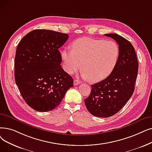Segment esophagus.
<instances>
[{
	"label": "esophagus",
	"instance_id": "34e87169",
	"mask_svg": "<svg viewBox=\"0 0 152 152\" xmlns=\"http://www.w3.org/2000/svg\"><path fill=\"white\" fill-rule=\"evenodd\" d=\"M80 83H81V81H79L78 80H76V79H75V80H74V85L75 86H77V85H78L79 84H80Z\"/></svg>",
	"mask_w": 152,
	"mask_h": 152
}]
</instances>
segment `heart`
I'll return each mask as SVG.
<instances>
[{"label": "heart", "mask_w": 152, "mask_h": 152, "mask_svg": "<svg viewBox=\"0 0 152 152\" xmlns=\"http://www.w3.org/2000/svg\"><path fill=\"white\" fill-rule=\"evenodd\" d=\"M119 56V47L113 40L81 38L64 50L61 57L66 72L72 75L82 67L83 76L92 82L107 77L114 70Z\"/></svg>", "instance_id": "heart-1"}]
</instances>
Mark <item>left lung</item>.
<instances>
[{
	"instance_id": "1",
	"label": "left lung",
	"mask_w": 152,
	"mask_h": 152,
	"mask_svg": "<svg viewBox=\"0 0 152 152\" xmlns=\"http://www.w3.org/2000/svg\"><path fill=\"white\" fill-rule=\"evenodd\" d=\"M104 35L116 41L119 56L109 76L91 85V92L84 103L92 115L106 118L117 113L132 96L138 64L135 49L127 39L115 34Z\"/></svg>"
}]
</instances>
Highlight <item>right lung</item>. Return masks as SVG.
Segmentation results:
<instances>
[{
	"label": "right lung",
	"mask_w": 152,
	"mask_h": 152,
	"mask_svg": "<svg viewBox=\"0 0 152 152\" xmlns=\"http://www.w3.org/2000/svg\"><path fill=\"white\" fill-rule=\"evenodd\" d=\"M68 39V34L37 29L26 35L17 46L15 83L24 101L37 111L55 109L73 86V79L60 64L59 48Z\"/></svg>",
	"instance_id": "obj_1"
}]
</instances>
